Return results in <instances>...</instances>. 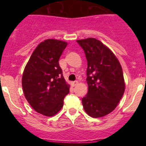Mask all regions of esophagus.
<instances>
[{
    "label": "esophagus",
    "instance_id": "1",
    "mask_svg": "<svg viewBox=\"0 0 146 146\" xmlns=\"http://www.w3.org/2000/svg\"><path fill=\"white\" fill-rule=\"evenodd\" d=\"M77 83H78V81H74V82H72V85L73 86H75L77 84Z\"/></svg>",
    "mask_w": 146,
    "mask_h": 146
}]
</instances>
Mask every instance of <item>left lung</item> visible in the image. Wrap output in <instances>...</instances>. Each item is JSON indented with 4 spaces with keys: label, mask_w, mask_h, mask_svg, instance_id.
Listing matches in <instances>:
<instances>
[{
    "label": "left lung",
    "mask_w": 146,
    "mask_h": 146,
    "mask_svg": "<svg viewBox=\"0 0 146 146\" xmlns=\"http://www.w3.org/2000/svg\"><path fill=\"white\" fill-rule=\"evenodd\" d=\"M88 62V91L82 99L85 111L93 118L113 111L125 90L123 70L111 50L94 38L77 40Z\"/></svg>",
    "instance_id": "obj_1"
}]
</instances>
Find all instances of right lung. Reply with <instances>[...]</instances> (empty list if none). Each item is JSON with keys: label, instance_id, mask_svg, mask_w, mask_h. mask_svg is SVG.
Listing matches in <instances>:
<instances>
[{"label": "right lung", "instance_id": "add662e5", "mask_svg": "<svg viewBox=\"0 0 146 146\" xmlns=\"http://www.w3.org/2000/svg\"><path fill=\"white\" fill-rule=\"evenodd\" d=\"M67 43L47 39L35 49L24 69L22 78L23 92L30 105L37 113L53 116L64 105L69 93L59 66V58Z\"/></svg>", "mask_w": 146, "mask_h": 146}]
</instances>
